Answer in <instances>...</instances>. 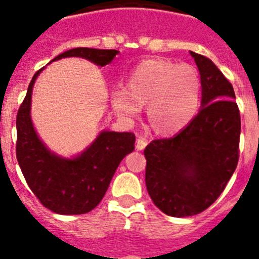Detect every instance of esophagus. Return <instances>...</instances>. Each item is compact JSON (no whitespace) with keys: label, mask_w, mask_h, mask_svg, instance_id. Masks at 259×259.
<instances>
[{"label":"esophagus","mask_w":259,"mask_h":259,"mask_svg":"<svg viewBox=\"0 0 259 259\" xmlns=\"http://www.w3.org/2000/svg\"><path fill=\"white\" fill-rule=\"evenodd\" d=\"M146 144H148V141H146L144 137H139V139H137V141H136V149L137 150H144V149H145Z\"/></svg>","instance_id":"1"}]
</instances>
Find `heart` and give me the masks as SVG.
<instances>
[{"label": "heart", "mask_w": 259, "mask_h": 259, "mask_svg": "<svg viewBox=\"0 0 259 259\" xmlns=\"http://www.w3.org/2000/svg\"><path fill=\"white\" fill-rule=\"evenodd\" d=\"M202 81L191 66L166 59H146L128 76L127 88L111 93V105L127 120L139 118L148 106L150 125L159 135H174L188 127L197 115Z\"/></svg>", "instance_id": "b5f03b06"}]
</instances>
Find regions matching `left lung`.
I'll return each instance as SVG.
<instances>
[{
	"label": "left lung",
	"mask_w": 259,
	"mask_h": 259,
	"mask_svg": "<svg viewBox=\"0 0 259 259\" xmlns=\"http://www.w3.org/2000/svg\"><path fill=\"white\" fill-rule=\"evenodd\" d=\"M189 53L202 81L201 110L179 134L153 140L144 150L148 193L158 209L175 218L212 205L239 162L241 120L232 84L209 58Z\"/></svg>",
	"instance_id": "1"
}]
</instances>
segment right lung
<instances>
[{
	"label": "right lung",
	"instance_id": "right-lung-1",
	"mask_svg": "<svg viewBox=\"0 0 259 259\" xmlns=\"http://www.w3.org/2000/svg\"><path fill=\"white\" fill-rule=\"evenodd\" d=\"M118 50L75 48L52 62L79 57L104 67ZM38 70L28 85L26 98L17 115V159L23 176L40 202L62 215L85 214L101 202L123 158L135 149L132 132L102 131L80 154L61 157L48 149L31 119L32 89L44 70Z\"/></svg>",
	"mask_w": 259,
	"mask_h": 259
}]
</instances>
